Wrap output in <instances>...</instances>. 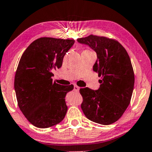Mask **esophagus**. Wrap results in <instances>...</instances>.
<instances>
[{"instance_id":"obj_1","label":"esophagus","mask_w":152,"mask_h":152,"mask_svg":"<svg viewBox=\"0 0 152 152\" xmlns=\"http://www.w3.org/2000/svg\"><path fill=\"white\" fill-rule=\"evenodd\" d=\"M74 90L75 91H79V87L76 86V85H74Z\"/></svg>"}]
</instances>
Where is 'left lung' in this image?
<instances>
[{"label":"left lung","instance_id":"obj_1","mask_svg":"<svg viewBox=\"0 0 152 152\" xmlns=\"http://www.w3.org/2000/svg\"><path fill=\"white\" fill-rule=\"evenodd\" d=\"M96 52L97 59L93 70L102 79L97 90L80 89L83 97L81 109L87 118L102 125L119 119L130 104L134 86L131 59L125 48L115 40L90 35L78 38Z\"/></svg>","mask_w":152,"mask_h":152}]
</instances>
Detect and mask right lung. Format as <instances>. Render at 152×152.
I'll list each match as a JSON object with an SVG mask.
<instances>
[{
	"mask_svg": "<svg viewBox=\"0 0 152 152\" xmlns=\"http://www.w3.org/2000/svg\"><path fill=\"white\" fill-rule=\"evenodd\" d=\"M74 40L41 38L26 48L15 76L14 89L20 111L38 128L53 126L65 117V97L73 85L53 83L54 69H60Z\"/></svg>",
	"mask_w": 152,
	"mask_h": 152,
	"instance_id": "obj_1",
	"label": "right lung"
}]
</instances>
